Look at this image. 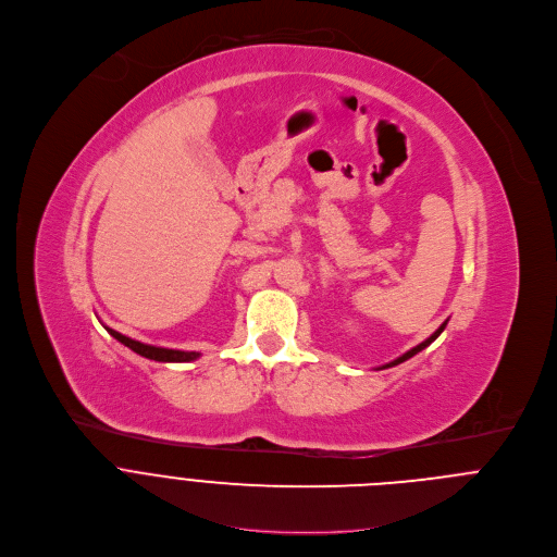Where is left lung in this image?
<instances>
[{
  "instance_id": "left-lung-1",
  "label": "left lung",
  "mask_w": 557,
  "mask_h": 557,
  "mask_svg": "<svg viewBox=\"0 0 557 557\" xmlns=\"http://www.w3.org/2000/svg\"><path fill=\"white\" fill-rule=\"evenodd\" d=\"M445 325H447V321H445V323H443V325H441V327H438V330H436V332H434V334H432V336H430V338H428V341H423V343H421V345H417V347H412V349H410V351H406V354H404V356H401V358H397V360H393V362H388V364H384V367H382V369H391V367H397V364H401V362H406V360H410V358H412V356H417V354H419V351H423V349H425V347H430V345H432V343H434V341H436V338H438V336H441V334H443V330H445Z\"/></svg>"
}]
</instances>
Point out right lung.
I'll return each mask as SVG.
<instances>
[{"label":"right lung","instance_id":"obj_1","mask_svg":"<svg viewBox=\"0 0 557 557\" xmlns=\"http://www.w3.org/2000/svg\"><path fill=\"white\" fill-rule=\"evenodd\" d=\"M106 327V325H103ZM108 334L112 338H116L121 345L129 347L134 354L143 356V358H149V360H156V362H190V360H197L199 354L197 351H180V349H164V347H153V345H145V343H138L134 338H127L123 334H119L116 330H110L106 327Z\"/></svg>","mask_w":557,"mask_h":557}]
</instances>
